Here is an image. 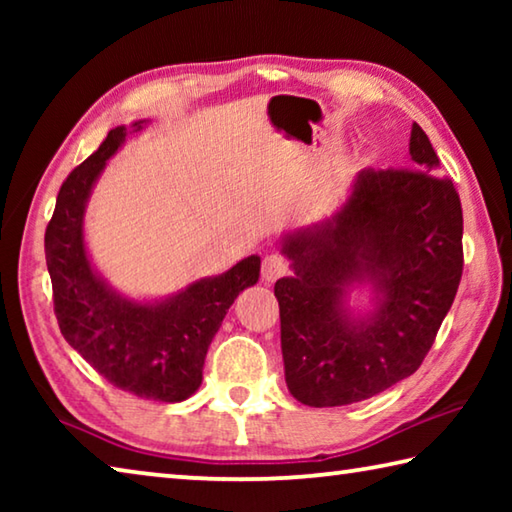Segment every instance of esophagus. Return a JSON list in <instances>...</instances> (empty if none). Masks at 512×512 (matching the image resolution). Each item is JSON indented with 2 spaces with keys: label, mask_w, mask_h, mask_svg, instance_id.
<instances>
[{
  "label": "esophagus",
  "mask_w": 512,
  "mask_h": 512,
  "mask_svg": "<svg viewBox=\"0 0 512 512\" xmlns=\"http://www.w3.org/2000/svg\"><path fill=\"white\" fill-rule=\"evenodd\" d=\"M289 273V262L282 255H268L262 262V277L266 282H275L277 277H284Z\"/></svg>",
  "instance_id": "34e87169"
}]
</instances>
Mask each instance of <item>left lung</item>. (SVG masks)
I'll return each mask as SVG.
<instances>
[{"label": "left lung", "mask_w": 512, "mask_h": 512, "mask_svg": "<svg viewBox=\"0 0 512 512\" xmlns=\"http://www.w3.org/2000/svg\"><path fill=\"white\" fill-rule=\"evenodd\" d=\"M411 169H363L332 219L287 235L293 275L275 282L284 377L307 406H345L420 368L463 275V210L418 124ZM370 281L378 309L354 319L347 287Z\"/></svg>", "instance_id": "obj_1"}]
</instances>
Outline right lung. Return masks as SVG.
<instances>
[{"instance_id":"obj_1","label":"right lung","mask_w":512,"mask_h":512,"mask_svg":"<svg viewBox=\"0 0 512 512\" xmlns=\"http://www.w3.org/2000/svg\"><path fill=\"white\" fill-rule=\"evenodd\" d=\"M140 131L142 121H135ZM117 126L106 142L65 178L45 232L54 311L65 341L112 386L155 402H183L203 381L205 354L241 291L259 277L250 255L216 277L189 284L160 302H135L112 291L83 244V214L92 185L121 142Z\"/></svg>"}]
</instances>
